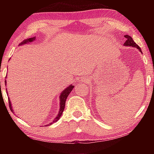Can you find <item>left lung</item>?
I'll return each instance as SVG.
<instances>
[{"label":"left lung","instance_id":"left-lung-1","mask_svg":"<svg viewBox=\"0 0 154 154\" xmlns=\"http://www.w3.org/2000/svg\"><path fill=\"white\" fill-rule=\"evenodd\" d=\"M125 38H126V42L124 43V45L125 46H131V47H133V48H137L138 49H139V51L141 52V50H140V47L136 44V43L134 42L132 39V38L131 36H130L129 35H125Z\"/></svg>","mask_w":154,"mask_h":154}]
</instances>
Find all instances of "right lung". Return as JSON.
<instances>
[{
	"mask_svg": "<svg viewBox=\"0 0 154 154\" xmlns=\"http://www.w3.org/2000/svg\"><path fill=\"white\" fill-rule=\"evenodd\" d=\"M35 38L36 37L35 36V37H32V38H27V39H25V40L23 41L22 43H20V45H22V44H26V43H28L32 42L33 41H35ZM5 85H6V80H5ZM73 88H74L73 85H69V87H68L67 88H66V89H65L63 91V92L61 93L60 96V111H59V113L58 114V116H57L56 118L54 119V120L53 122H51V123H49L48 125H46V126H49V125H51V124H52L53 123H55V122L58 121V119H60V116H62V112H63L64 109V107H65V103H66V98L68 97V96L69 95L70 92H71V91H72V90L73 89ZM8 99H9V108L12 111V112H14V111H13V110H12L11 104V102H10V100H9V98H8Z\"/></svg>",
	"mask_w": 154,
	"mask_h": 154,
	"instance_id": "add662e5",
	"label": "right lung"
}]
</instances>
